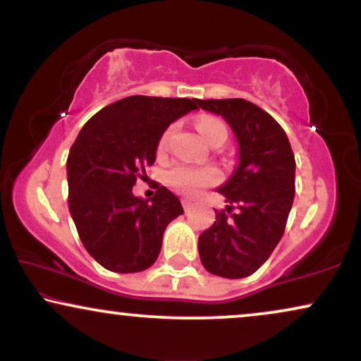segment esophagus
<instances>
[{
  "label": "esophagus",
  "mask_w": 361,
  "mask_h": 361,
  "mask_svg": "<svg viewBox=\"0 0 361 361\" xmlns=\"http://www.w3.org/2000/svg\"><path fill=\"white\" fill-rule=\"evenodd\" d=\"M182 207H184V210H185V212H189V210L192 209V202H190V200H187V199H184V200H182Z\"/></svg>",
  "instance_id": "34e87169"
}]
</instances>
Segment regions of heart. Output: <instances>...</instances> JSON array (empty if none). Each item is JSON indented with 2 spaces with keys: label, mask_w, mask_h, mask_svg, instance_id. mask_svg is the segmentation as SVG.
I'll list each match as a JSON object with an SVG mask.
<instances>
[{
  "label": "heart",
  "mask_w": 361,
  "mask_h": 361,
  "mask_svg": "<svg viewBox=\"0 0 361 361\" xmlns=\"http://www.w3.org/2000/svg\"><path fill=\"white\" fill-rule=\"evenodd\" d=\"M197 131L200 133V136L204 137L207 142L214 141L215 137H226V128L224 123L216 118L204 116L197 121ZM171 130H167L159 140V151H164L169 142ZM166 180L167 184L174 187L177 192L184 195H197L202 189L215 184L219 180V172L214 167H197L189 164H174L169 167L166 172Z\"/></svg>",
  "instance_id": "heart-1"
}]
</instances>
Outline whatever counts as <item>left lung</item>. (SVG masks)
Here are the masks:
<instances>
[{"mask_svg": "<svg viewBox=\"0 0 361 361\" xmlns=\"http://www.w3.org/2000/svg\"><path fill=\"white\" fill-rule=\"evenodd\" d=\"M197 105L224 116L238 141V166L216 189L230 205L215 212L214 225L199 236L200 261L212 274L241 279L261 268L283 238L295 194L294 152L279 123L255 103L226 98Z\"/></svg>", "mask_w": 361, "mask_h": 361, "instance_id": "left-lung-1", "label": "left lung"}]
</instances>
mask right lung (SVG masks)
I'll return each instance as SVG.
<instances>
[{
    "label": "right lung",
    "mask_w": 361,
    "mask_h": 361,
    "mask_svg": "<svg viewBox=\"0 0 361 361\" xmlns=\"http://www.w3.org/2000/svg\"><path fill=\"white\" fill-rule=\"evenodd\" d=\"M197 108V98L133 95L102 108L78 133L67 159L68 210L103 268L140 273L154 264L166 226L184 210L164 185L151 199L133 195V185L154 164L171 123Z\"/></svg>",
    "instance_id": "right-lung-1"
}]
</instances>
